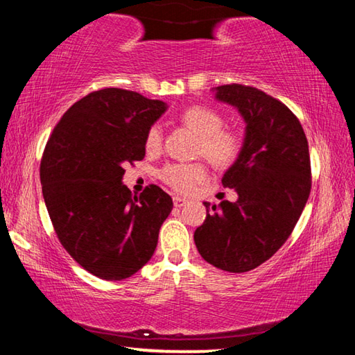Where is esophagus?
<instances>
[{"label": "esophagus", "instance_id": "1", "mask_svg": "<svg viewBox=\"0 0 355 355\" xmlns=\"http://www.w3.org/2000/svg\"><path fill=\"white\" fill-rule=\"evenodd\" d=\"M188 200H186V199H183V197H173V205H175L177 208H182V207H186V205H188Z\"/></svg>", "mask_w": 355, "mask_h": 355}]
</instances>
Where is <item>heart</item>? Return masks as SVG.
I'll return each mask as SVG.
<instances>
[{
	"instance_id": "b5f03b06",
	"label": "heart",
	"mask_w": 355,
	"mask_h": 355,
	"mask_svg": "<svg viewBox=\"0 0 355 355\" xmlns=\"http://www.w3.org/2000/svg\"><path fill=\"white\" fill-rule=\"evenodd\" d=\"M182 122L200 137L199 152L218 167H227L235 163L243 150V137L235 130L222 128L224 119L219 112L207 106H191L182 114ZM163 142V131L159 125L150 127L146 135V150L158 152ZM159 177L178 192H191L197 183L207 177V169L202 164H167L159 172Z\"/></svg>"
}]
</instances>
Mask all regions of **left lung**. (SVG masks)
<instances>
[{"mask_svg": "<svg viewBox=\"0 0 355 355\" xmlns=\"http://www.w3.org/2000/svg\"><path fill=\"white\" fill-rule=\"evenodd\" d=\"M213 92L245 123L241 153L222 177L238 200L205 203L194 241L214 268L248 272L284 245L302 214L311 188L309 142L297 117L271 95L243 84Z\"/></svg>", "mask_w": 355, "mask_h": 355, "instance_id": "left-lung-1", "label": "left lung"}]
</instances>
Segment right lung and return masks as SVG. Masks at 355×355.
Wrapping results in <instances>:
<instances>
[{
    "label": "right lung",
    "mask_w": 355,
    "mask_h": 355,
    "mask_svg": "<svg viewBox=\"0 0 355 355\" xmlns=\"http://www.w3.org/2000/svg\"><path fill=\"white\" fill-rule=\"evenodd\" d=\"M167 111L125 89L107 87L70 106L46 142L42 194L64 249L103 280H123L152 258L172 211L169 194L150 184L137 197L123 166L146 156V135Z\"/></svg>",
    "instance_id": "obj_1"
}]
</instances>
